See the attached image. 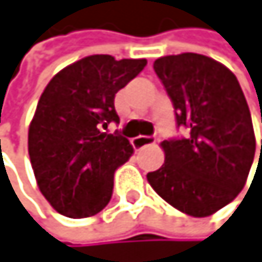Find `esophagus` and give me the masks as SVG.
Here are the masks:
<instances>
[{"mask_svg":"<svg viewBox=\"0 0 262 262\" xmlns=\"http://www.w3.org/2000/svg\"><path fill=\"white\" fill-rule=\"evenodd\" d=\"M156 143V138L152 137H137L132 140V144L135 149H143L146 146H150V144H154Z\"/></svg>","mask_w":262,"mask_h":262,"instance_id":"1","label":"esophagus"}]
</instances>
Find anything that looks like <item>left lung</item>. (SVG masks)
I'll list each match as a JSON object with an SVG mask.
<instances>
[{"label":"left lung","instance_id":"left-lung-1","mask_svg":"<svg viewBox=\"0 0 262 262\" xmlns=\"http://www.w3.org/2000/svg\"><path fill=\"white\" fill-rule=\"evenodd\" d=\"M154 70L173 102L176 125L187 135L162 141L165 163L147 173V181L181 212L212 215L242 192L255 159L242 88L228 67L198 53L159 58Z\"/></svg>","mask_w":262,"mask_h":262}]
</instances>
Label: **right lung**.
Returning a JSON list of instances; mask_svg holds the SVG:
<instances>
[{"label":"right lung","mask_w":262,"mask_h":262,"mask_svg":"<svg viewBox=\"0 0 262 262\" xmlns=\"http://www.w3.org/2000/svg\"><path fill=\"white\" fill-rule=\"evenodd\" d=\"M146 59L86 56L58 72L29 124L28 152L39 190L59 214H99L113 195L115 171L134 154L127 138L105 130L119 122L115 96Z\"/></svg>","instance_id":"obj_1"}]
</instances>
